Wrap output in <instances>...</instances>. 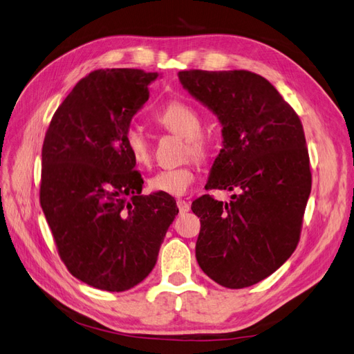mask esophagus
Masks as SVG:
<instances>
[{
  "instance_id": "1",
  "label": "esophagus",
  "mask_w": 354,
  "mask_h": 354,
  "mask_svg": "<svg viewBox=\"0 0 354 354\" xmlns=\"http://www.w3.org/2000/svg\"><path fill=\"white\" fill-rule=\"evenodd\" d=\"M177 207H178V211H180L181 214L189 212V209H190L189 202H186L185 199H177Z\"/></svg>"
}]
</instances>
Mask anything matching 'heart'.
Instances as JSON below:
<instances>
[{
    "label": "heart",
    "mask_w": 354,
    "mask_h": 354,
    "mask_svg": "<svg viewBox=\"0 0 354 354\" xmlns=\"http://www.w3.org/2000/svg\"><path fill=\"white\" fill-rule=\"evenodd\" d=\"M155 120L169 133L186 138L187 152H190L198 159L205 158L208 147L205 138L201 136L202 120L199 113L192 106L181 102H173L167 104L162 111H159ZM125 146L136 164L147 165L151 162V140H149V137L138 127L131 125L125 131ZM195 178V169L190 165L165 168L156 171L149 178V186L155 192H160V194H167L171 196H183L190 189V186L194 185Z\"/></svg>",
    "instance_id": "heart-1"
}]
</instances>
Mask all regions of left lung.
Instances as JSON below:
<instances>
[{
	"instance_id": "left-lung-1",
	"label": "left lung",
	"mask_w": 354,
	"mask_h": 354,
	"mask_svg": "<svg viewBox=\"0 0 354 354\" xmlns=\"http://www.w3.org/2000/svg\"><path fill=\"white\" fill-rule=\"evenodd\" d=\"M192 97L221 124L223 149L205 189L236 190L230 202L203 195L196 260L230 289L259 283L292 255L312 190L301 121L273 85L248 71H181Z\"/></svg>"
}]
</instances>
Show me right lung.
I'll return each instance as SVG.
<instances>
[{
    "instance_id": "add662e5",
    "label": "right lung",
    "mask_w": 354,
    "mask_h": 354,
    "mask_svg": "<svg viewBox=\"0 0 354 354\" xmlns=\"http://www.w3.org/2000/svg\"><path fill=\"white\" fill-rule=\"evenodd\" d=\"M158 72L100 69L59 106L42 145L39 201L60 259L93 288L122 292L156 264L178 214L167 194L143 196L125 146L133 116Z\"/></svg>"
}]
</instances>
